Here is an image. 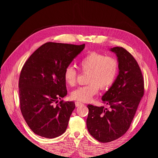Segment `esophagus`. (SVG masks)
Returning a JSON list of instances; mask_svg holds the SVG:
<instances>
[{
  "mask_svg": "<svg viewBox=\"0 0 158 158\" xmlns=\"http://www.w3.org/2000/svg\"><path fill=\"white\" fill-rule=\"evenodd\" d=\"M75 105L76 107H79L80 106H82V105H83V103L82 102H76Z\"/></svg>",
  "mask_w": 158,
  "mask_h": 158,
  "instance_id": "esophagus-1",
  "label": "esophagus"
}]
</instances>
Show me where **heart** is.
<instances>
[{"label": "heart", "instance_id": "heart-1", "mask_svg": "<svg viewBox=\"0 0 158 158\" xmlns=\"http://www.w3.org/2000/svg\"><path fill=\"white\" fill-rule=\"evenodd\" d=\"M79 68L84 73H89V84L78 87L71 93V98L76 101L88 102L98 92L99 88L106 89L114 82L118 70L117 60L113 56L92 51L85 55L79 62ZM77 73L71 66L63 73L65 82L73 86L76 83Z\"/></svg>", "mask_w": 158, "mask_h": 158}]
</instances>
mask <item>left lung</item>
<instances>
[{"mask_svg": "<svg viewBox=\"0 0 158 158\" xmlns=\"http://www.w3.org/2000/svg\"><path fill=\"white\" fill-rule=\"evenodd\" d=\"M117 56L118 74L102 99L109 105H88L86 120L88 132L101 142H109L125 135L131 126L136 109L144 95V79L140 66L125 49L115 47L110 49Z\"/></svg>", "mask_w": 158, "mask_h": 158, "instance_id": "8db88e82", "label": "left lung"}]
</instances>
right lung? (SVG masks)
<instances>
[{"instance_id": "obj_1", "label": "right lung", "mask_w": 158, "mask_h": 158, "mask_svg": "<svg viewBox=\"0 0 158 158\" xmlns=\"http://www.w3.org/2000/svg\"><path fill=\"white\" fill-rule=\"evenodd\" d=\"M84 47L85 44L46 43L23 66L18 84L20 110L36 135L54 138L66 131L75 103H57L67 94L63 73Z\"/></svg>"}]
</instances>
